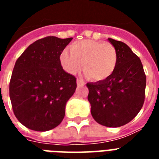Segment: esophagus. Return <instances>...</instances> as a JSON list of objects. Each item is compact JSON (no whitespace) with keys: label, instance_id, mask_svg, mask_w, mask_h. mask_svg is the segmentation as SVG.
<instances>
[{"label":"esophagus","instance_id":"34e87169","mask_svg":"<svg viewBox=\"0 0 159 159\" xmlns=\"http://www.w3.org/2000/svg\"><path fill=\"white\" fill-rule=\"evenodd\" d=\"M77 86H82V85L85 84V82L82 79H77Z\"/></svg>","mask_w":159,"mask_h":159}]
</instances>
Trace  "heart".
<instances>
[{"label":"heart","instance_id":"obj_1","mask_svg":"<svg viewBox=\"0 0 159 159\" xmlns=\"http://www.w3.org/2000/svg\"><path fill=\"white\" fill-rule=\"evenodd\" d=\"M60 53L62 68L69 74H76L82 67L84 74L96 82L108 79L118 62V53L111 43L96 40L76 41Z\"/></svg>","mask_w":159,"mask_h":159}]
</instances>
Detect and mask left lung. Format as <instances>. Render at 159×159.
<instances>
[{
	"label": "left lung",
	"mask_w": 159,
	"mask_h": 159,
	"mask_svg": "<svg viewBox=\"0 0 159 159\" xmlns=\"http://www.w3.org/2000/svg\"><path fill=\"white\" fill-rule=\"evenodd\" d=\"M118 62L108 79L88 82L87 99L95 120L106 127L125 125L135 117L144 102L146 75L139 57L121 41L109 38Z\"/></svg>",
	"instance_id": "8db88e82"
}]
</instances>
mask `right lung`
Listing matches in <instances>:
<instances>
[{"label":"right lung","mask_w":159,"mask_h":159,"mask_svg":"<svg viewBox=\"0 0 159 159\" xmlns=\"http://www.w3.org/2000/svg\"><path fill=\"white\" fill-rule=\"evenodd\" d=\"M72 39H40L16 60L10 98L16 117L28 129L50 130L64 118L66 103L74 94L77 79L62 69L59 56Z\"/></svg>","instance_id":"obj_1"}]
</instances>
